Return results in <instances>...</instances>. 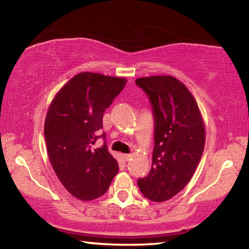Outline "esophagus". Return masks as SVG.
I'll list each match as a JSON object with an SVG mask.
<instances>
[{"label": "esophagus", "instance_id": "34e87169", "mask_svg": "<svg viewBox=\"0 0 249 249\" xmlns=\"http://www.w3.org/2000/svg\"><path fill=\"white\" fill-rule=\"evenodd\" d=\"M122 157H123L126 160V161H127V160L132 158V155H130V154H123V155H122Z\"/></svg>", "mask_w": 249, "mask_h": 249}]
</instances>
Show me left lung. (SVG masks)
<instances>
[{
	"label": "left lung",
	"mask_w": 249,
	"mask_h": 249,
	"mask_svg": "<svg viewBox=\"0 0 249 249\" xmlns=\"http://www.w3.org/2000/svg\"><path fill=\"white\" fill-rule=\"evenodd\" d=\"M154 108L155 147L148 176L137 181L147 199L174 197L191 180L205 145V125L195 96L172 75L138 78Z\"/></svg>",
	"instance_id": "1"
}]
</instances>
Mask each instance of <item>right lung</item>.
Returning <instances> with one entry per match:
<instances>
[{
	"mask_svg": "<svg viewBox=\"0 0 249 249\" xmlns=\"http://www.w3.org/2000/svg\"><path fill=\"white\" fill-rule=\"evenodd\" d=\"M127 80L80 72L59 90L46 114L44 133L49 161L70 195L82 201L103 196L119 172L107 142L94 148L103 114ZM105 138V134L102 135Z\"/></svg>",
	"mask_w": 249,
	"mask_h": 249,
	"instance_id": "1",
	"label": "right lung"
}]
</instances>
